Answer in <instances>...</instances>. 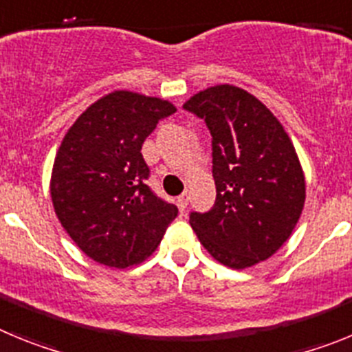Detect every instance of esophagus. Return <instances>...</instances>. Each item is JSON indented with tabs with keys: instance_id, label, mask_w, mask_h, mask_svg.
Masks as SVG:
<instances>
[{
	"instance_id": "esophagus-1",
	"label": "esophagus",
	"mask_w": 352,
	"mask_h": 352,
	"mask_svg": "<svg viewBox=\"0 0 352 352\" xmlns=\"http://www.w3.org/2000/svg\"><path fill=\"white\" fill-rule=\"evenodd\" d=\"M176 204H178L179 211H185L186 204H188V194H186V192H183V194L176 199Z\"/></svg>"
}]
</instances>
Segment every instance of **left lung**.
<instances>
[{
    "mask_svg": "<svg viewBox=\"0 0 352 352\" xmlns=\"http://www.w3.org/2000/svg\"><path fill=\"white\" fill-rule=\"evenodd\" d=\"M211 133L217 199L190 211L199 241L219 263L243 270L287 241L305 204V178L280 121L256 96L229 84L183 105Z\"/></svg>",
    "mask_w": 352,
    "mask_h": 352,
    "instance_id": "8db88e82",
    "label": "left lung"
}]
</instances>
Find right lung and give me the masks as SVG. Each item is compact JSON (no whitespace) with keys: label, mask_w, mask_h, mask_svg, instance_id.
<instances>
[{"label":"right lung","mask_w":352,"mask_h":352,"mask_svg":"<svg viewBox=\"0 0 352 352\" xmlns=\"http://www.w3.org/2000/svg\"><path fill=\"white\" fill-rule=\"evenodd\" d=\"M173 104L114 91L70 126L56 155L51 197L77 247L96 263L126 268L160 243L178 208L148 186L142 144Z\"/></svg>","instance_id":"obj_1"}]
</instances>
